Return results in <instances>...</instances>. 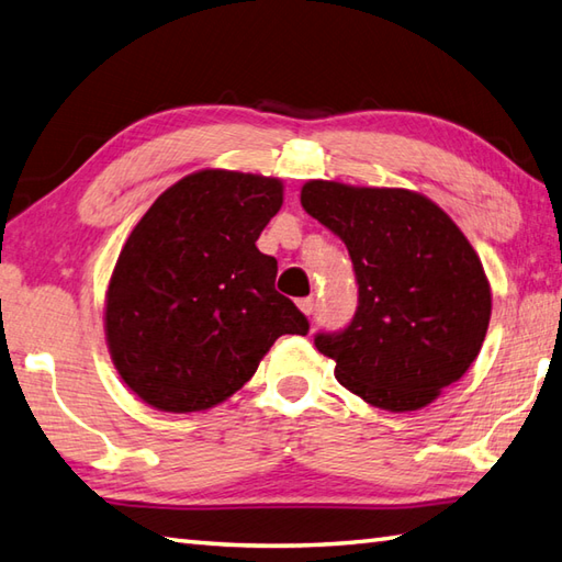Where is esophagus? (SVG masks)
I'll use <instances>...</instances> for the list:
<instances>
[{
	"label": "esophagus",
	"instance_id": "esophagus-1",
	"mask_svg": "<svg viewBox=\"0 0 562 562\" xmlns=\"http://www.w3.org/2000/svg\"><path fill=\"white\" fill-rule=\"evenodd\" d=\"M296 306H300V312L304 316H312L314 314V300H312V296H304V300L296 302Z\"/></svg>",
	"mask_w": 562,
	"mask_h": 562
}]
</instances>
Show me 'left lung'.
<instances>
[{
	"label": "left lung",
	"instance_id": "left-lung-1",
	"mask_svg": "<svg viewBox=\"0 0 562 562\" xmlns=\"http://www.w3.org/2000/svg\"><path fill=\"white\" fill-rule=\"evenodd\" d=\"M300 196L344 240L358 278L353 322L318 334V353L362 402L424 409L465 375L487 336L492 288L475 248L441 206L404 187L310 180Z\"/></svg>",
	"mask_w": 562,
	"mask_h": 562
}]
</instances>
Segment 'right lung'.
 Masks as SVG:
<instances>
[{
	"instance_id": "right-lung-1",
	"label": "right lung",
	"mask_w": 562,
	"mask_h": 562,
	"mask_svg": "<svg viewBox=\"0 0 562 562\" xmlns=\"http://www.w3.org/2000/svg\"><path fill=\"white\" fill-rule=\"evenodd\" d=\"M282 200L278 178L206 168L170 184L131 228L106 284L104 336L140 402L212 409L256 375L282 334L310 331L274 290L278 260L256 246Z\"/></svg>"
}]
</instances>
